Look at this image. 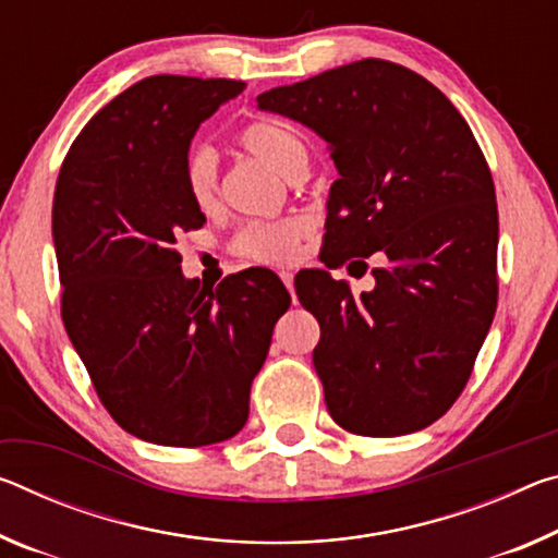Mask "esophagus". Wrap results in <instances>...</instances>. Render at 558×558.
<instances>
[{
  "label": "esophagus",
  "mask_w": 558,
  "mask_h": 558,
  "mask_svg": "<svg viewBox=\"0 0 558 558\" xmlns=\"http://www.w3.org/2000/svg\"><path fill=\"white\" fill-rule=\"evenodd\" d=\"M280 280L286 282V288L290 290V293H293V272H290V270H280Z\"/></svg>",
  "instance_id": "esophagus-1"
}]
</instances>
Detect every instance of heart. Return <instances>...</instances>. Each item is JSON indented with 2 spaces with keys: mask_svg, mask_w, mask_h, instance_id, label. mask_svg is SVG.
<instances>
[{
  "mask_svg": "<svg viewBox=\"0 0 558 558\" xmlns=\"http://www.w3.org/2000/svg\"><path fill=\"white\" fill-rule=\"evenodd\" d=\"M247 154L260 158L272 171L286 179L303 173L307 166V146L295 129L280 121H255L238 134ZM185 189L191 201L201 210H214L220 198L218 185V158L206 146L193 148L185 161ZM307 233L305 218H280V220H255L247 223L235 238V251L245 258L260 263H290L295 258L298 245Z\"/></svg>",
  "mask_w": 558,
  "mask_h": 558,
  "instance_id": "b5f03b06",
  "label": "heart"
}]
</instances>
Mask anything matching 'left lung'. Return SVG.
<instances>
[{"instance_id":"left-lung-1","label":"left lung","mask_w":558,"mask_h":558,"mask_svg":"<svg viewBox=\"0 0 558 558\" xmlns=\"http://www.w3.org/2000/svg\"><path fill=\"white\" fill-rule=\"evenodd\" d=\"M258 109L327 144L323 263L375 286L352 295L323 268L295 290L320 323L313 352L330 417L365 437L429 427L454 404L497 311V196L472 129L427 78L362 59L270 88Z\"/></svg>"}]
</instances>
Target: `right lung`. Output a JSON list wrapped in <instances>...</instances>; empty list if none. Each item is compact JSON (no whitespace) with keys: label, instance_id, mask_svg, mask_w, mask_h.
<instances>
[{"label":"right lung","instance_id":"obj_1","mask_svg":"<svg viewBox=\"0 0 558 558\" xmlns=\"http://www.w3.org/2000/svg\"><path fill=\"white\" fill-rule=\"evenodd\" d=\"M245 88L148 76L86 123L61 163L51 235L61 317L96 395L129 435L166 447L231 439L290 295L251 268L206 288L173 243L206 216L185 189L198 126Z\"/></svg>","mask_w":558,"mask_h":558}]
</instances>
